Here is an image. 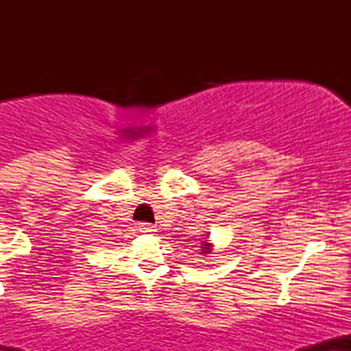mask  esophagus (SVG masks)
<instances>
[{
    "mask_svg": "<svg viewBox=\"0 0 351 351\" xmlns=\"http://www.w3.org/2000/svg\"><path fill=\"white\" fill-rule=\"evenodd\" d=\"M138 231L143 232V234H150V232H155V226H153V224H148V223H140Z\"/></svg>",
    "mask_w": 351,
    "mask_h": 351,
    "instance_id": "obj_1",
    "label": "esophagus"
}]
</instances>
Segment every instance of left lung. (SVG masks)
<instances>
[{"label":"left lung","mask_w":351,"mask_h":351,"mask_svg":"<svg viewBox=\"0 0 351 351\" xmlns=\"http://www.w3.org/2000/svg\"><path fill=\"white\" fill-rule=\"evenodd\" d=\"M209 243H203V247H201V251H203V254H209V251H211V249H209Z\"/></svg>","instance_id":"left-lung-1"}]
</instances>
